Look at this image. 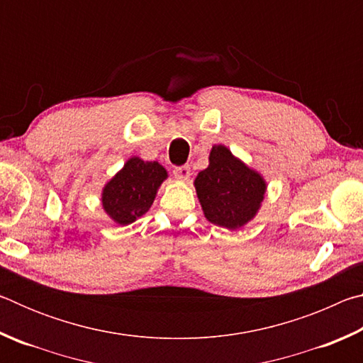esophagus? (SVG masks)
Wrapping results in <instances>:
<instances>
[{"instance_id": "esophagus-1", "label": "esophagus", "mask_w": 363, "mask_h": 363, "mask_svg": "<svg viewBox=\"0 0 363 363\" xmlns=\"http://www.w3.org/2000/svg\"><path fill=\"white\" fill-rule=\"evenodd\" d=\"M173 174H174L176 179L187 181L190 177V167H189V164H184V167H176L174 171H173Z\"/></svg>"}]
</instances>
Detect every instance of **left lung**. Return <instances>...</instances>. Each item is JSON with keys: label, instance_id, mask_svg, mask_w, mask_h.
<instances>
[{"label": "left lung", "instance_id": "obj_1", "mask_svg": "<svg viewBox=\"0 0 363 363\" xmlns=\"http://www.w3.org/2000/svg\"><path fill=\"white\" fill-rule=\"evenodd\" d=\"M208 160L194 181L205 218L224 229H240L261 210L267 182L223 144L211 147Z\"/></svg>", "mask_w": 363, "mask_h": 363}]
</instances>
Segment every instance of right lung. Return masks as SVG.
Masks as SVG:
<instances>
[{"label":"right lung","mask_w":363,"mask_h":363,"mask_svg":"<svg viewBox=\"0 0 363 363\" xmlns=\"http://www.w3.org/2000/svg\"><path fill=\"white\" fill-rule=\"evenodd\" d=\"M168 171L158 162L140 157L126 160L123 168L102 187L101 201L107 216L118 225H128L150 210Z\"/></svg>","instance_id":"add662e5"}]
</instances>
